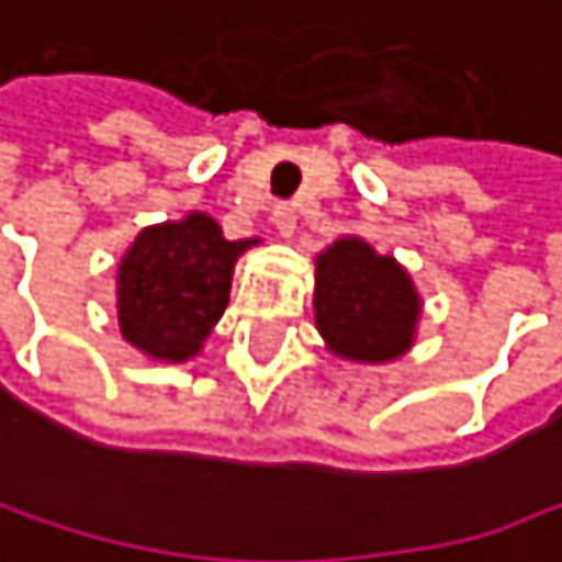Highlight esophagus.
<instances>
[{"label": "esophagus", "instance_id": "1", "mask_svg": "<svg viewBox=\"0 0 562 562\" xmlns=\"http://www.w3.org/2000/svg\"><path fill=\"white\" fill-rule=\"evenodd\" d=\"M272 223H276L279 236H293L296 233V206L293 203H279L272 210Z\"/></svg>", "mask_w": 562, "mask_h": 562}]
</instances>
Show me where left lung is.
<instances>
[{"mask_svg":"<svg viewBox=\"0 0 562 562\" xmlns=\"http://www.w3.org/2000/svg\"><path fill=\"white\" fill-rule=\"evenodd\" d=\"M316 329L349 362H392L415 342L422 296L412 276L362 236H339L316 256Z\"/></svg>","mask_w":562,"mask_h":562,"instance_id":"8db88e82","label":"left lung"}]
</instances>
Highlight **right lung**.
I'll return each mask as SVG.
<instances>
[{"label":"right lung","instance_id":"add662e5","mask_svg":"<svg viewBox=\"0 0 562 562\" xmlns=\"http://www.w3.org/2000/svg\"><path fill=\"white\" fill-rule=\"evenodd\" d=\"M256 239H226L206 213L144 226L117 262L121 336L154 362H187L229 303L236 259Z\"/></svg>","mask_w":562,"mask_h":562}]
</instances>
